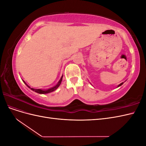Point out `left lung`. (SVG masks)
Wrapping results in <instances>:
<instances>
[{"label": "left lung", "instance_id": "1", "mask_svg": "<svg viewBox=\"0 0 146 146\" xmlns=\"http://www.w3.org/2000/svg\"><path fill=\"white\" fill-rule=\"evenodd\" d=\"M123 82H122V83H121V84H119V85H118V86H117V87H119V86H121V85H122V84H123Z\"/></svg>", "mask_w": 146, "mask_h": 146}]
</instances>
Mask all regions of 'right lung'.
Listing matches in <instances>:
<instances>
[{"label": "right lung", "instance_id": "add662e5", "mask_svg": "<svg viewBox=\"0 0 146 146\" xmlns=\"http://www.w3.org/2000/svg\"><path fill=\"white\" fill-rule=\"evenodd\" d=\"M62 78H63V76L61 77V78H60V81L58 82V84H57V85H56V86H55L54 87H53V88H50V89L47 90H41V89H34V88H30L29 85H27V83H26L24 81V82L25 83V85H27V86L30 88V89H31L32 90H33V91H35L36 92H37V93H39V94H47V93H49V92H52V91H54L56 90L57 89V88H58V86L60 85V84H61V81H62Z\"/></svg>", "mask_w": 146, "mask_h": 146}]
</instances>
